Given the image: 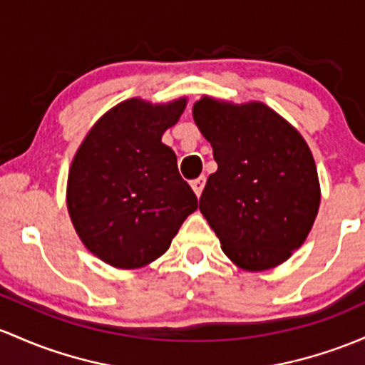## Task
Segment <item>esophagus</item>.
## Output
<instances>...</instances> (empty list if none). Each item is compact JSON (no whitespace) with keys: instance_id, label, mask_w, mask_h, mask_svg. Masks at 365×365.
I'll return each instance as SVG.
<instances>
[{"instance_id":"1","label":"esophagus","mask_w":365,"mask_h":365,"mask_svg":"<svg viewBox=\"0 0 365 365\" xmlns=\"http://www.w3.org/2000/svg\"><path fill=\"white\" fill-rule=\"evenodd\" d=\"M204 183H206V178H204V176H199V178L192 180V182H190V187H192V190L195 192V195H197V197H199V195L202 194Z\"/></svg>"}]
</instances>
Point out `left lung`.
I'll use <instances>...</instances> for the list:
<instances>
[{"label":"left lung","mask_w":365,"mask_h":365,"mask_svg":"<svg viewBox=\"0 0 365 365\" xmlns=\"http://www.w3.org/2000/svg\"><path fill=\"white\" fill-rule=\"evenodd\" d=\"M218 170L199 210L234 265L262 272L305 242L319 213L320 183L305 138L262 102L204 95L192 107Z\"/></svg>","instance_id":"8db88e82"}]
</instances>
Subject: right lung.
<instances>
[{"label":"right lung","mask_w":365,"mask_h":365,"mask_svg":"<svg viewBox=\"0 0 365 365\" xmlns=\"http://www.w3.org/2000/svg\"><path fill=\"white\" fill-rule=\"evenodd\" d=\"M187 98H128L88 131L72 159L67 210L86 250L115 268L145 267L170 247L197 197L161 142Z\"/></svg>","instance_id":"add662e5"}]
</instances>
